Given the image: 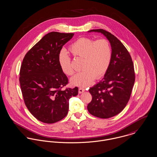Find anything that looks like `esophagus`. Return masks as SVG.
Instances as JSON below:
<instances>
[{
    "mask_svg": "<svg viewBox=\"0 0 157 157\" xmlns=\"http://www.w3.org/2000/svg\"><path fill=\"white\" fill-rule=\"evenodd\" d=\"M85 91V89L84 88H82V87H80L79 89H78V93L79 94H82Z\"/></svg>",
    "mask_w": 157,
    "mask_h": 157,
    "instance_id": "1",
    "label": "esophagus"
}]
</instances>
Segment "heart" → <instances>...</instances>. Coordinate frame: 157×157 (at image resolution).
I'll use <instances>...</instances> for the list:
<instances>
[{
    "mask_svg": "<svg viewBox=\"0 0 157 157\" xmlns=\"http://www.w3.org/2000/svg\"><path fill=\"white\" fill-rule=\"evenodd\" d=\"M69 50L74 57L83 59L82 71L71 79L74 85L85 87L90 85L95 78L99 79L108 71L112 56L110 42L105 38L95 40L89 37H82L72 43ZM58 62L62 72L72 75L74 71L71 59L64 50L58 55Z\"/></svg>",
    "mask_w": 157,
    "mask_h": 157,
    "instance_id": "b5f03b06",
    "label": "heart"
}]
</instances>
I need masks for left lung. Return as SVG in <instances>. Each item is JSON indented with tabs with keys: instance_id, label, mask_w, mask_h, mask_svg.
Instances as JSON below:
<instances>
[{
	"instance_id": "8db88e82",
	"label": "left lung",
	"mask_w": 157,
	"mask_h": 157,
	"mask_svg": "<svg viewBox=\"0 0 157 157\" xmlns=\"http://www.w3.org/2000/svg\"><path fill=\"white\" fill-rule=\"evenodd\" d=\"M101 32L110 41L112 56L108 71L100 82L89 90L92 99L87 105L89 112L102 119L121 113L127 105L135 82L134 65L128 51L115 36L104 29Z\"/></svg>"
}]
</instances>
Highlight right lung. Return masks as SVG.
<instances>
[{
	"label": "right lung",
	"instance_id": "obj_1",
	"mask_svg": "<svg viewBox=\"0 0 157 157\" xmlns=\"http://www.w3.org/2000/svg\"><path fill=\"white\" fill-rule=\"evenodd\" d=\"M74 33L52 32L30 48L22 62L19 81L29 112L40 121L53 124L68 112L69 100L77 95L78 88H63L68 78L58 62L62 47Z\"/></svg>",
	"mask_w": 157,
	"mask_h": 157
}]
</instances>
